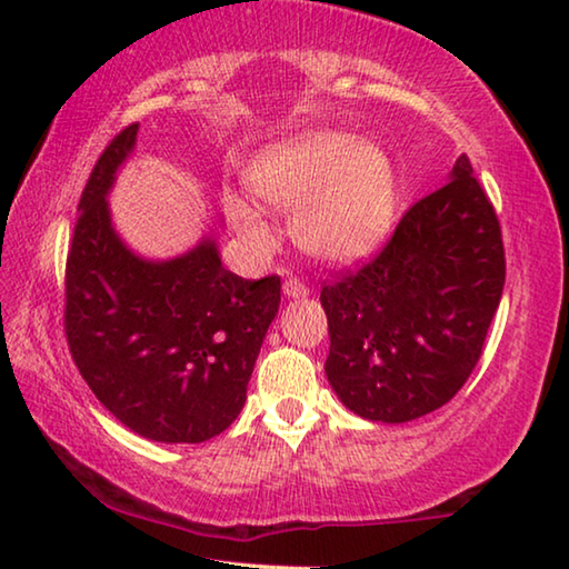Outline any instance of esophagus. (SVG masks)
Listing matches in <instances>:
<instances>
[{"mask_svg":"<svg viewBox=\"0 0 569 569\" xmlns=\"http://www.w3.org/2000/svg\"><path fill=\"white\" fill-rule=\"evenodd\" d=\"M283 293H286L288 298H306V296H308V286L301 281V278L291 276V278H288V281L283 283Z\"/></svg>","mask_w":569,"mask_h":569,"instance_id":"obj_1","label":"esophagus"}]
</instances>
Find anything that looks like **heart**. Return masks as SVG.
<instances>
[{"mask_svg": "<svg viewBox=\"0 0 569 569\" xmlns=\"http://www.w3.org/2000/svg\"><path fill=\"white\" fill-rule=\"evenodd\" d=\"M246 180L268 206L293 210L296 240L329 263L373 253L397 218L389 158L353 134L306 130L271 142L250 162ZM226 213L248 246L261 253L276 248V230L261 208L230 192Z\"/></svg>", "mask_w": 569, "mask_h": 569, "instance_id": "heart-1", "label": "heart"}]
</instances>
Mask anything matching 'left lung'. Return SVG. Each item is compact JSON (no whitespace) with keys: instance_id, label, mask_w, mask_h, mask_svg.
<instances>
[{"instance_id":"left-lung-1","label":"left lung","mask_w":569,"mask_h":569,"mask_svg":"<svg viewBox=\"0 0 569 569\" xmlns=\"http://www.w3.org/2000/svg\"><path fill=\"white\" fill-rule=\"evenodd\" d=\"M505 288L502 230L467 156L381 253L323 286L326 377L361 419L403 423L465 387Z\"/></svg>"}]
</instances>
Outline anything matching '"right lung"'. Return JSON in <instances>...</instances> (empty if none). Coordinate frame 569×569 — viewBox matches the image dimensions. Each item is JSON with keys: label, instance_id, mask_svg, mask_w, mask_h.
<instances>
[{"label": "right lung", "instance_id": "obj_1", "mask_svg": "<svg viewBox=\"0 0 569 569\" xmlns=\"http://www.w3.org/2000/svg\"><path fill=\"white\" fill-rule=\"evenodd\" d=\"M138 124L114 134L80 198L64 273V333L94 397L134 435L200 445L226 431L281 303V278L246 281L216 240L168 261L122 243L108 192L132 156Z\"/></svg>", "mask_w": 569, "mask_h": 569}]
</instances>
